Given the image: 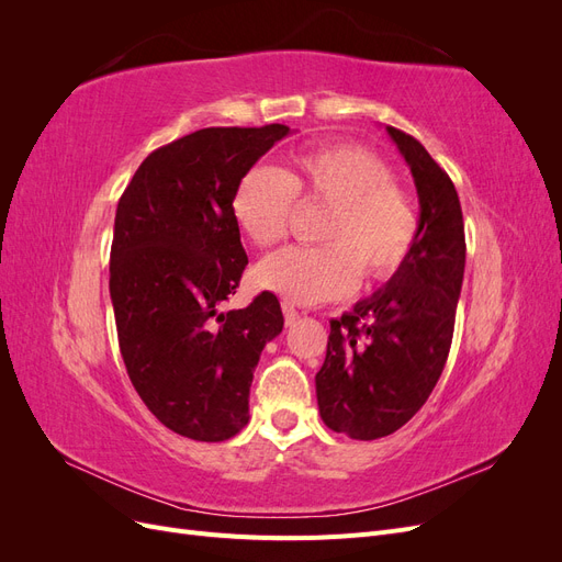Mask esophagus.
<instances>
[{"instance_id": "esophagus-1", "label": "esophagus", "mask_w": 562, "mask_h": 562, "mask_svg": "<svg viewBox=\"0 0 562 562\" xmlns=\"http://www.w3.org/2000/svg\"><path fill=\"white\" fill-rule=\"evenodd\" d=\"M281 310H283V318H285V326H293V323L300 318V312L295 310V304L293 302H288V300H283L281 302Z\"/></svg>"}]
</instances>
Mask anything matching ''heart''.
I'll return each instance as SVG.
<instances>
[{
	"label": "heart",
	"mask_w": 562,
	"mask_h": 562,
	"mask_svg": "<svg viewBox=\"0 0 562 562\" xmlns=\"http://www.w3.org/2000/svg\"><path fill=\"white\" fill-rule=\"evenodd\" d=\"M394 171L356 145L297 151L291 171L255 166L234 192V217L255 246L281 241L295 196L330 206L323 246H285L255 267V279L295 304L347 295L359 281L389 279L407 260L419 232L413 199L394 182Z\"/></svg>",
	"instance_id": "b5f03b06"
}]
</instances>
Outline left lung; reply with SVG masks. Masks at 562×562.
<instances>
[{
  "instance_id": "left-lung-1",
  "label": "left lung",
  "mask_w": 562,
  "mask_h": 562,
  "mask_svg": "<svg viewBox=\"0 0 562 562\" xmlns=\"http://www.w3.org/2000/svg\"><path fill=\"white\" fill-rule=\"evenodd\" d=\"M419 196L417 241L384 288L330 321L316 372L326 427L356 440L394 434L427 403L446 368L464 279V217L452 180L419 140L386 126Z\"/></svg>"
}]
</instances>
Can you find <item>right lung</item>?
<instances>
[{
	"label": "right lung",
	"instance_id": "1",
	"mask_svg": "<svg viewBox=\"0 0 562 562\" xmlns=\"http://www.w3.org/2000/svg\"><path fill=\"white\" fill-rule=\"evenodd\" d=\"M291 133L213 126L140 164L119 199L110 297L128 378L164 427L220 443L248 424L255 366L283 330L274 293L220 312L248 265L234 192L252 164Z\"/></svg>",
	"mask_w": 562,
	"mask_h": 562
}]
</instances>
